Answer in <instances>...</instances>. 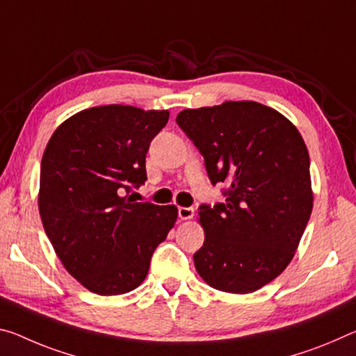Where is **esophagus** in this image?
Instances as JSON below:
<instances>
[{
  "instance_id": "34e87169",
  "label": "esophagus",
  "mask_w": 356,
  "mask_h": 356,
  "mask_svg": "<svg viewBox=\"0 0 356 356\" xmlns=\"http://www.w3.org/2000/svg\"><path fill=\"white\" fill-rule=\"evenodd\" d=\"M195 216L193 207H179V217L180 220H190Z\"/></svg>"
}]
</instances>
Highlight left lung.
Wrapping results in <instances>:
<instances>
[{
  "instance_id": "8db88e82",
  "label": "left lung",
  "mask_w": 356,
  "mask_h": 356,
  "mask_svg": "<svg viewBox=\"0 0 356 356\" xmlns=\"http://www.w3.org/2000/svg\"><path fill=\"white\" fill-rule=\"evenodd\" d=\"M211 182H228L227 200L201 206L204 244L195 268L212 289L245 295L284 273L314 206L309 152L296 127L257 101L179 112Z\"/></svg>"
}]
</instances>
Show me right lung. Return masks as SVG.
Listing matches in <instances>:
<instances>
[{
	"mask_svg": "<svg viewBox=\"0 0 356 356\" xmlns=\"http://www.w3.org/2000/svg\"><path fill=\"white\" fill-rule=\"evenodd\" d=\"M168 111L109 104L61 123L41 161L38 206L56 257L97 295L143 284L152 253L174 227L177 207L134 202L145 182V154Z\"/></svg>",
	"mask_w": 356,
	"mask_h": 356,
	"instance_id": "right-lung-1",
	"label": "right lung"
}]
</instances>
